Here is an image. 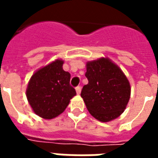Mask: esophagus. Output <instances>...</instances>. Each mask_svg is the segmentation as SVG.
<instances>
[{
  "label": "esophagus",
  "instance_id": "1",
  "mask_svg": "<svg viewBox=\"0 0 158 158\" xmlns=\"http://www.w3.org/2000/svg\"><path fill=\"white\" fill-rule=\"evenodd\" d=\"M75 90H76L77 94H80V92H81V87H80V86L76 87V88H75Z\"/></svg>",
  "mask_w": 158,
  "mask_h": 158
}]
</instances>
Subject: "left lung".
Wrapping results in <instances>:
<instances>
[{
    "label": "left lung",
    "instance_id": "left-lung-1",
    "mask_svg": "<svg viewBox=\"0 0 158 158\" xmlns=\"http://www.w3.org/2000/svg\"><path fill=\"white\" fill-rule=\"evenodd\" d=\"M81 97L87 109L97 120L107 122L120 116L130 98V85L122 70L108 58L87 63Z\"/></svg>",
    "mask_w": 158,
    "mask_h": 158
}]
</instances>
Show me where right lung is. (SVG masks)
Here are the masks:
<instances>
[{
    "instance_id": "right-lung-1",
    "label": "right lung",
    "mask_w": 158,
    "mask_h": 158,
    "mask_svg": "<svg viewBox=\"0 0 158 158\" xmlns=\"http://www.w3.org/2000/svg\"><path fill=\"white\" fill-rule=\"evenodd\" d=\"M64 61L56 60L41 68L31 77L26 96L35 114L44 119H52L61 114L69 100L76 95L70 86V74L64 71Z\"/></svg>"
}]
</instances>
